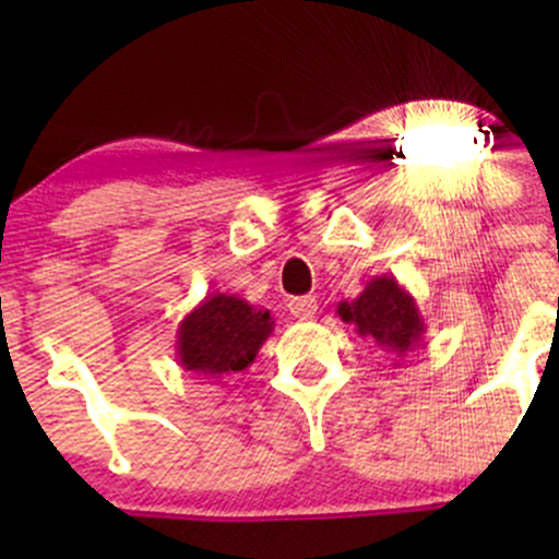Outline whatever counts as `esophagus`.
<instances>
[{
  "instance_id": "1",
  "label": "esophagus",
  "mask_w": 559,
  "mask_h": 559,
  "mask_svg": "<svg viewBox=\"0 0 559 559\" xmlns=\"http://www.w3.org/2000/svg\"><path fill=\"white\" fill-rule=\"evenodd\" d=\"M288 310H292L294 318L310 320L318 316V299L316 297H294L288 301Z\"/></svg>"
}]
</instances>
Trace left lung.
<instances>
[{
  "instance_id": "1",
  "label": "left lung",
  "mask_w": 559,
  "mask_h": 559,
  "mask_svg": "<svg viewBox=\"0 0 559 559\" xmlns=\"http://www.w3.org/2000/svg\"><path fill=\"white\" fill-rule=\"evenodd\" d=\"M336 312L344 323L355 325L360 336H370L383 352H394L396 357L413 352L426 336L418 301L394 275L370 278L360 297L338 301Z\"/></svg>"
}]
</instances>
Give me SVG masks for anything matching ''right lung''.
<instances>
[{"label":"right lung","mask_w":559,"mask_h":559,"mask_svg":"<svg viewBox=\"0 0 559 559\" xmlns=\"http://www.w3.org/2000/svg\"><path fill=\"white\" fill-rule=\"evenodd\" d=\"M275 329L271 310L236 294H207L178 323L176 357L189 373L221 381L247 370Z\"/></svg>","instance_id":"add662e5"}]
</instances>
